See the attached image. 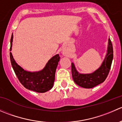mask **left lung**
<instances>
[{
  "label": "left lung",
  "instance_id": "left-lung-1",
  "mask_svg": "<svg viewBox=\"0 0 122 122\" xmlns=\"http://www.w3.org/2000/svg\"><path fill=\"white\" fill-rule=\"evenodd\" d=\"M113 58V50L111 40L109 39L107 54L100 68L93 73L81 74L76 70L73 63L71 64V72L73 80L77 85L86 88H91L103 83L107 77L112 60Z\"/></svg>",
  "mask_w": 122,
  "mask_h": 122
}]
</instances>
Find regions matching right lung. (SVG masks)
Returning a JSON list of instances; mask_svg holds the SVG:
<instances>
[{
	"mask_svg": "<svg viewBox=\"0 0 122 122\" xmlns=\"http://www.w3.org/2000/svg\"><path fill=\"white\" fill-rule=\"evenodd\" d=\"M12 41L13 35L10 39V51L12 50ZM10 59L15 74L20 83L26 88L37 93H45L52 88L55 81V71L60 59L58 54L50 59L42 71L36 72L25 71L15 61L11 52H10Z\"/></svg>",
	"mask_w": 122,
	"mask_h": 122,
	"instance_id": "obj_1",
	"label": "right lung"
}]
</instances>
